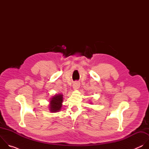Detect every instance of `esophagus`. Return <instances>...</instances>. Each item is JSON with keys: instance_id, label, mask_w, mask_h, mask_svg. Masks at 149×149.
<instances>
[{"instance_id": "esophagus-1", "label": "esophagus", "mask_w": 149, "mask_h": 149, "mask_svg": "<svg viewBox=\"0 0 149 149\" xmlns=\"http://www.w3.org/2000/svg\"><path fill=\"white\" fill-rule=\"evenodd\" d=\"M80 86V83L79 82L75 81L74 84H73V88L74 90H77L79 88Z\"/></svg>"}]
</instances>
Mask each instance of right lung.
<instances>
[{
    "label": "right lung",
    "instance_id": "1",
    "mask_svg": "<svg viewBox=\"0 0 149 149\" xmlns=\"http://www.w3.org/2000/svg\"><path fill=\"white\" fill-rule=\"evenodd\" d=\"M62 95L57 94L55 95L50 101L49 108L50 111L52 113L58 112L59 111L62 107V102L63 101Z\"/></svg>",
    "mask_w": 149,
    "mask_h": 149
}]
</instances>
